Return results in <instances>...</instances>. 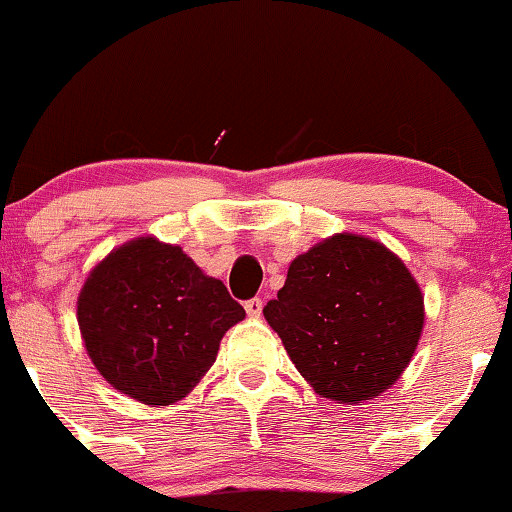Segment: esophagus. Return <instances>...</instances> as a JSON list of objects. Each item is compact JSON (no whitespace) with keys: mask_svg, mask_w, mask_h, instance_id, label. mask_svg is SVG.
I'll use <instances>...</instances> for the list:
<instances>
[{"mask_svg":"<svg viewBox=\"0 0 512 512\" xmlns=\"http://www.w3.org/2000/svg\"><path fill=\"white\" fill-rule=\"evenodd\" d=\"M244 310H247L249 317H261V312H263V300H261V298H249L247 303H244Z\"/></svg>","mask_w":512,"mask_h":512,"instance_id":"34e87169","label":"esophagus"}]
</instances>
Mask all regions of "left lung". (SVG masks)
<instances>
[{"label":"left lung","instance_id":"8db88e82","mask_svg":"<svg viewBox=\"0 0 512 512\" xmlns=\"http://www.w3.org/2000/svg\"><path fill=\"white\" fill-rule=\"evenodd\" d=\"M263 314L314 391L352 405L382 394L408 366L424 300L401 258L342 233L291 263Z\"/></svg>","mask_w":512,"mask_h":512}]
</instances>
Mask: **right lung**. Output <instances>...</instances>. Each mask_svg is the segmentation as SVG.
Listing matches in <instances>:
<instances>
[{
  "instance_id": "add662e5",
  "label": "right lung",
  "mask_w": 512,
  "mask_h": 512,
  "mask_svg": "<svg viewBox=\"0 0 512 512\" xmlns=\"http://www.w3.org/2000/svg\"><path fill=\"white\" fill-rule=\"evenodd\" d=\"M244 319L221 279L179 247L139 237L90 272L79 296L83 342L104 380L146 405L184 398Z\"/></svg>"
}]
</instances>
